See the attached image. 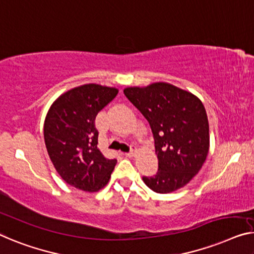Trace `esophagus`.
I'll return each mask as SVG.
<instances>
[{
    "label": "esophagus",
    "mask_w": 254,
    "mask_h": 254,
    "mask_svg": "<svg viewBox=\"0 0 254 254\" xmlns=\"http://www.w3.org/2000/svg\"><path fill=\"white\" fill-rule=\"evenodd\" d=\"M134 155H135V150H134V149L130 150V151H128V153H126V156H127V157H130V158L133 157Z\"/></svg>",
    "instance_id": "esophagus-1"
}]
</instances>
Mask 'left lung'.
Here are the masks:
<instances>
[{
	"instance_id": "8db88e82",
	"label": "left lung",
	"mask_w": 254,
	"mask_h": 254,
	"mask_svg": "<svg viewBox=\"0 0 254 254\" xmlns=\"http://www.w3.org/2000/svg\"><path fill=\"white\" fill-rule=\"evenodd\" d=\"M124 94L148 121L155 140L158 171L154 177H143V183L158 194L185 187L209 153V121L202 101L165 82L130 86Z\"/></svg>"
}]
</instances>
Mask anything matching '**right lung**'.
<instances>
[{"label": "right lung", "instance_id": "right-lung-1", "mask_svg": "<svg viewBox=\"0 0 254 254\" xmlns=\"http://www.w3.org/2000/svg\"><path fill=\"white\" fill-rule=\"evenodd\" d=\"M119 93L111 86L83 84L57 98L44 121V141L57 172L70 186L98 191L111 179L117 163L98 148V113Z\"/></svg>", "mask_w": 254, "mask_h": 254}]
</instances>
